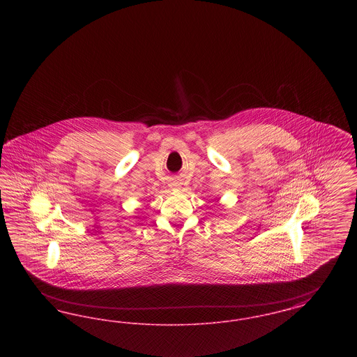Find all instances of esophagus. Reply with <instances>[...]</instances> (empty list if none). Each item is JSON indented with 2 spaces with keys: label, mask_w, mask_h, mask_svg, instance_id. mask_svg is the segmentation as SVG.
I'll list each match as a JSON object with an SVG mask.
<instances>
[{
  "label": "esophagus",
  "mask_w": 357,
  "mask_h": 357,
  "mask_svg": "<svg viewBox=\"0 0 357 357\" xmlns=\"http://www.w3.org/2000/svg\"><path fill=\"white\" fill-rule=\"evenodd\" d=\"M172 186L176 187L178 186V183H176V182H174V183H172Z\"/></svg>",
  "instance_id": "34e87169"
}]
</instances>
